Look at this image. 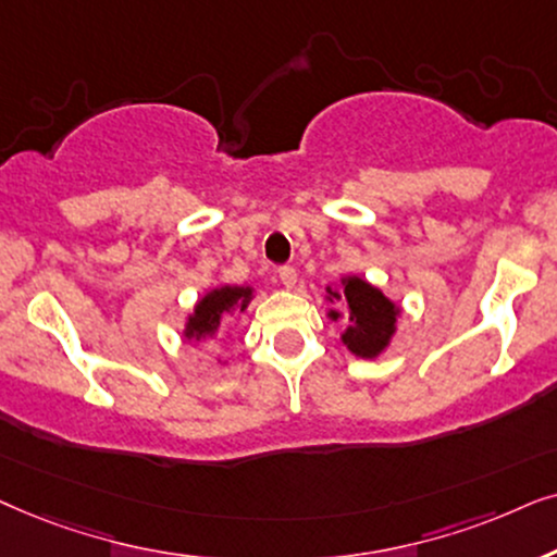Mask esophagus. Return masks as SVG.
I'll return each instance as SVG.
<instances>
[{
	"label": "esophagus",
	"mask_w": 557,
	"mask_h": 557,
	"mask_svg": "<svg viewBox=\"0 0 557 557\" xmlns=\"http://www.w3.org/2000/svg\"><path fill=\"white\" fill-rule=\"evenodd\" d=\"M277 274H280V283H283L287 290H293V287L298 285V272H295L293 267H280Z\"/></svg>",
	"instance_id": "1"
}]
</instances>
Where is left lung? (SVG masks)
Instances as JSON below:
<instances>
[{
  "label": "left lung",
  "instance_id": "left-lung-1",
  "mask_svg": "<svg viewBox=\"0 0 557 557\" xmlns=\"http://www.w3.org/2000/svg\"><path fill=\"white\" fill-rule=\"evenodd\" d=\"M325 302H331L325 318L344 321L341 344L359 359H376L384 354L397 333V318L403 308L387 298L380 287L359 274H344L338 285L325 287Z\"/></svg>",
  "mask_w": 557,
  "mask_h": 557
}]
</instances>
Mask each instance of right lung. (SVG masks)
Masks as SVG:
<instances>
[{
  "instance_id": "1",
  "label": "right lung",
  "mask_w": 557,
  "mask_h": 557,
  "mask_svg": "<svg viewBox=\"0 0 557 557\" xmlns=\"http://www.w3.org/2000/svg\"><path fill=\"white\" fill-rule=\"evenodd\" d=\"M255 293L257 290L251 285H219L206 290L185 315L183 338L196 341V344H211L221 333V325L249 308Z\"/></svg>"
}]
</instances>
